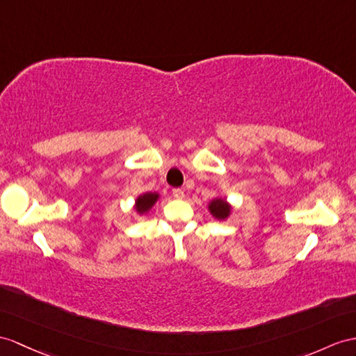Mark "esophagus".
I'll return each mask as SVG.
<instances>
[{"instance_id":"obj_1","label":"esophagus","mask_w":356,"mask_h":356,"mask_svg":"<svg viewBox=\"0 0 356 356\" xmlns=\"http://www.w3.org/2000/svg\"><path fill=\"white\" fill-rule=\"evenodd\" d=\"M172 195L175 196L177 199H183L184 197V190L183 188H173L172 190Z\"/></svg>"}]
</instances>
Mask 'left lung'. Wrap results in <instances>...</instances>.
<instances>
[{"label":"left lung","instance_id":"8db88e82","mask_svg":"<svg viewBox=\"0 0 356 356\" xmlns=\"http://www.w3.org/2000/svg\"><path fill=\"white\" fill-rule=\"evenodd\" d=\"M210 211L218 219H225L229 214V205L223 199H214L210 204Z\"/></svg>","mask_w":356,"mask_h":356}]
</instances>
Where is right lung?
<instances>
[{"label": "right lung", "instance_id": "right-lung-1", "mask_svg": "<svg viewBox=\"0 0 356 356\" xmlns=\"http://www.w3.org/2000/svg\"><path fill=\"white\" fill-rule=\"evenodd\" d=\"M157 197H159L157 193H145V195H142V196H138L137 201H136L137 211H138V213L148 211L149 208L154 205V202L157 201Z\"/></svg>", "mask_w": 356, "mask_h": 356}]
</instances>
